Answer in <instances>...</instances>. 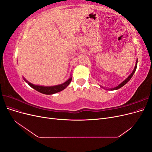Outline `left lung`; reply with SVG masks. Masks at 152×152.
<instances>
[{"label": "left lung", "instance_id": "left-lung-1", "mask_svg": "<svg viewBox=\"0 0 152 152\" xmlns=\"http://www.w3.org/2000/svg\"><path fill=\"white\" fill-rule=\"evenodd\" d=\"M137 59L136 60V65H135V66H134V70H133V71H132V72L131 73V75L129 76L127 79L125 80H124L121 84H119L118 86H117V87H113V88H112V89H107V90H111V91H113V90H117V89H120V88H121V87H122V86H124V85L125 84H126L127 82L130 80V79H131L132 78V77L133 76V75H134V72H135V71H136V68H137ZM103 88H104V87H103Z\"/></svg>", "mask_w": 152, "mask_h": 152}]
</instances>
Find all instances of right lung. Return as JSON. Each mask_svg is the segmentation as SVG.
Returning a JSON list of instances; mask_svg holds the SVG:
<instances>
[{
	"instance_id": "add662e5",
	"label": "right lung",
	"mask_w": 152,
	"mask_h": 152,
	"mask_svg": "<svg viewBox=\"0 0 152 152\" xmlns=\"http://www.w3.org/2000/svg\"><path fill=\"white\" fill-rule=\"evenodd\" d=\"M24 80L28 84V85L30 87H32V88H34L36 91L40 92V93L45 94H53L56 93H58V92H60L63 89H65L66 87L70 84V83L72 80V77L69 78V79L66 80L65 82H64L63 84L54 86H42L35 85L30 83V82H29L28 81H27L25 78H24Z\"/></svg>"
}]
</instances>
